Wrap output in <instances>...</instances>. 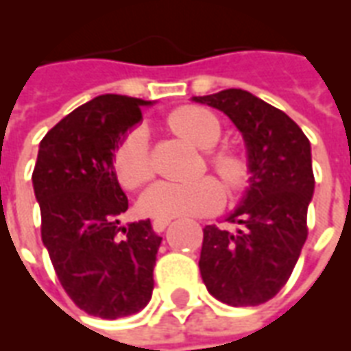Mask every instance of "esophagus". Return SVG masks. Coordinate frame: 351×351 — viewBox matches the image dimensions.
Segmentation results:
<instances>
[{
    "label": "esophagus",
    "mask_w": 351,
    "mask_h": 351,
    "mask_svg": "<svg viewBox=\"0 0 351 351\" xmlns=\"http://www.w3.org/2000/svg\"><path fill=\"white\" fill-rule=\"evenodd\" d=\"M170 222H172V218H155L152 222V228H154L155 233H162L170 226Z\"/></svg>",
    "instance_id": "obj_1"
}]
</instances>
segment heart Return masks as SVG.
Instances as JSON below:
<instances>
[{
	"label": "heart",
	"mask_w": 351,
	"mask_h": 351,
	"mask_svg": "<svg viewBox=\"0 0 351 351\" xmlns=\"http://www.w3.org/2000/svg\"><path fill=\"white\" fill-rule=\"evenodd\" d=\"M168 125L194 146L209 149L222 135V123L209 109L183 105L168 114ZM209 165L233 192L244 191L250 183V162L235 147H220L209 154ZM116 179L123 189H136L154 176L147 131L136 125L125 133L112 155ZM223 186L215 178H202L191 183L159 181L138 199L142 215L152 218H176L185 215H210L223 205Z\"/></svg>",
	"instance_id": "heart-1"
}]
</instances>
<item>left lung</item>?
Segmentation results:
<instances>
[{"label": "left lung", "mask_w": 351, "mask_h": 351, "mask_svg": "<svg viewBox=\"0 0 351 351\" xmlns=\"http://www.w3.org/2000/svg\"><path fill=\"white\" fill-rule=\"evenodd\" d=\"M192 99L231 118L244 136L252 170L242 204L228 216L241 228L205 226L202 279L222 304H265L285 287L307 239L315 192L309 138L283 110L247 90L228 88Z\"/></svg>", "instance_id": "8db88e82"}]
</instances>
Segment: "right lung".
<instances>
[{
    "mask_svg": "<svg viewBox=\"0 0 351 351\" xmlns=\"http://www.w3.org/2000/svg\"><path fill=\"white\" fill-rule=\"evenodd\" d=\"M144 105L152 101L118 94L81 105L47 131L33 170L42 242L60 285L79 309L107 320L135 315L152 300L162 241L149 220L120 228L129 204L112 155Z\"/></svg>",
    "mask_w": 351,
    "mask_h": 351,
    "instance_id": "add662e5",
    "label": "right lung"
}]
</instances>
